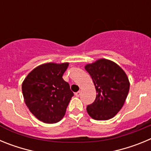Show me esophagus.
<instances>
[{
  "label": "esophagus",
  "instance_id": "esophagus-1",
  "mask_svg": "<svg viewBox=\"0 0 151 151\" xmlns=\"http://www.w3.org/2000/svg\"><path fill=\"white\" fill-rule=\"evenodd\" d=\"M80 94H81V91H78L75 93V95L76 96V97H79Z\"/></svg>",
  "mask_w": 151,
  "mask_h": 151
}]
</instances>
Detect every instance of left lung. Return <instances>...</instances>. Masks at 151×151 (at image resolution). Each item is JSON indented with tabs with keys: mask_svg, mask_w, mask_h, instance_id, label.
Masks as SVG:
<instances>
[{
	"mask_svg": "<svg viewBox=\"0 0 151 151\" xmlns=\"http://www.w3.org/2000/svg\"><path fill=\"white\" fill-rule=\"evenodd\" d=\"M95 86V101L87 106L88 115L95 120H108L122 109L129 94V78L116 63L100 59L85 66Z\"/></svg>",
	"mask_w": 151,
	"mask_h": 151,
	"instance_id": "8db88e82",
	"label": "left lung"
}]
</instances>
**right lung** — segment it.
<instances>
[{
  "label": "right lung",
  "instance_id": "add662e5",
  "mask_svg": "<svg viewBox=\"0 0 151 151\" xmlns=\"http://www.w3.org/2000/svg\"><path fill=\"white\" fill-rule=\"evenodd\" d=\"M69 63H47L35 68L22 85L24 101L30 112L45 123L63 118L73 92L63 78Z\"/></svg>",
  "mask_w": 151,
  "mask_h": 151
}]
</instances>
